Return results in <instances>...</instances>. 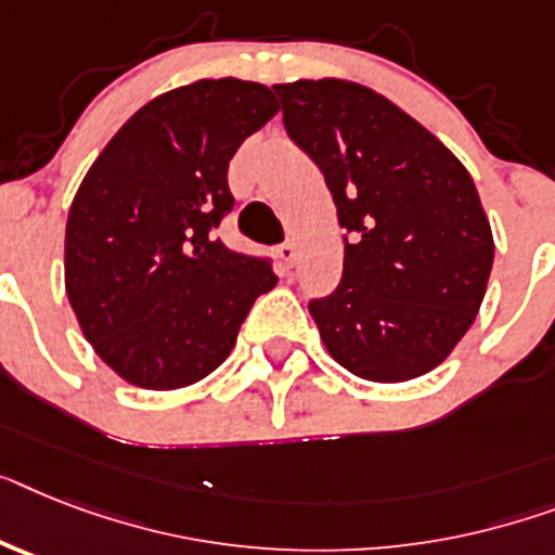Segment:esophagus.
Wrapping results in <instances>:
<instances>
[{
  "mask_svg": "<svg viewBox=\"0 0 555 555\" xmlns=\"http://www.w3.org/2000/svg\"><path fill=\"white\" fill-rule=\"evenodd\" d=\"M278 258H281L283 267H295L297 246L292 244V241H286V244H281V246H278Z\"/></svg>",
  "mask_w": 555,
  "mask_h": 555,
  "instance_id": "1",
  "label": "esophagus"
}]
</instances>
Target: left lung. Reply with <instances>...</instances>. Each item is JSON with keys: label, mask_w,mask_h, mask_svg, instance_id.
<instances>
[{"label": "left lung", "mask_w": 555, "mask_h": 555, "mask_svg": "<svg viewBox=\"0 0 555 555\" xmlns=\"http://www.w3.org/2000/svg\"><path fill=\"white\" fill-rule=\"evenodd\" d=\"M283 124L318 164L351 232L343 281L309 311L328 354L371 383L437 369L465 337L493 267L474 178L386 95L346 79L274 85Z\"/></svg>", "instance_id": "obj_1"}]
</instances>
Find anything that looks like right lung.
<instances>
[{
    "instance_id": "add662e5",
    "label": "right lung",
    "mask_w": 555,
    "mask_h": 555,
    "mask_svg": "<svg viewBox=\"0 0 555 555\" xmlns=\"http://www.w3.org/2000/svg\"><path fill=\"white\" fill-rule=\"evenodd\" d=\"M274 113L258 81H192L146 102L87 169L64 288L81 334L130 386L172 391L212 374L278 283L267 260L212 235L235 204L232 155Z\"/></svg>"
}]
</instances>
